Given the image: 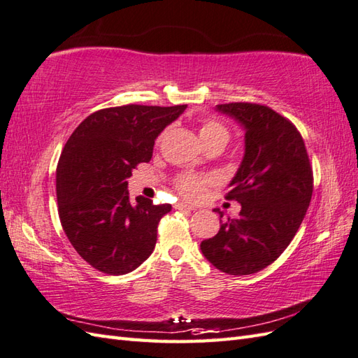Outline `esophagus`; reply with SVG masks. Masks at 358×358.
Instances as JSON below:
<instances>
[{
	"label": "esophagus",
	"mask_w": 358,
	"mask_h": 358,
	"mask_svg": "<svg viewBox=\"0 0 358 358\" xmlns=\"http://www.w3.org/2000/svg\"><path fill=\"white\" fill-rule=\"evenodd\" d=\"M176 207L177 209H180V210H195V206H192V204H186V203H178V204H176Z\"/></svg>",
	"instance_id": "esophagus-1"
}]
</instances>
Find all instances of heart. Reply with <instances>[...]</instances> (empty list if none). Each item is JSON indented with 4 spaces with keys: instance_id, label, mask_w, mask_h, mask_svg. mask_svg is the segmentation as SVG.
Masks as SVG:
<instances>
[{
    "instance_id": "heart-1",
    "label": "heart",
    "mask_w": 358,
    "mask_h": 358,
    "mask_svg": "<svg viewBox=\"0 0 358 358\" xmlns=\"http://www.w3.org/2000/svg\"><path fill=\"white\" fill-rule=\"evenodd\" d=\"M199 138H201L203 145L218 140L226 141L227 143L229 129L224 127L221 122L215 119L204 120L201 123V127H199ZM176 186L181 195H185L187 198H196L203 194L206 180L198 176H192V173H185V176H180L177 178Z\"/></svg>"
}]
</instances>
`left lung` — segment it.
I'll return each instance as SVG.
<instances>
[{
	"instance_id": "left-lung-1",
	"label": "left lung",
	"mask_w": 358,
	"mask_h": 358,
	"mask_svg": "<svg viewBox=\"0 0 358 358\" xmlns=\"http://www.w3.org/2000/svg\"><path fill=\"white\" fill-rule=\"evenodd\" d=\"M217 111L245 129L244 159L226 195L241 212L199 247L213 267L245 276L268 267L293 241L311 201L313 169L301 132L271 108L235 102Z\"/></svg>"
}]
</instances>
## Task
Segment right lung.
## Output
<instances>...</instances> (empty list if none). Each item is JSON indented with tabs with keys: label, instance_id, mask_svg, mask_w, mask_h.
<instances>
[{
	"label": "right lung",
	"instance_id": "1",
	"mask_svg": "<svg viewBox=\"0 0 358 358\" xmlns=\"http://www.w3.org/2000/svg\"><path fill=\"white\" fill-rule=\"evenodd\" d=\"M187 105L99 110L73 131L56 169L57 212L66 238L96 270L120 276L143 264L171 204L137 196L128 178L152 157L155 138Z\"/></svg>",
	"mask_w": 358,
	"mask_h": 358
}]
</instances>
